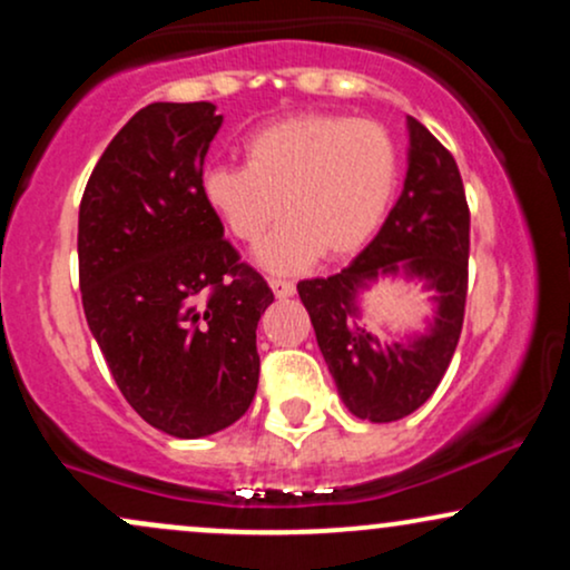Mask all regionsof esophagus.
Returning <instances> with one entry per match:
<instances>
[{
  "label": "esophagus",
  "mask_w": 570,
  "mask_h": 570,
  "mask_svg": "<svg viewBox=\"0 0 570 570\" xmlns=\"http://www.w3.org/2000/svg\"><path fill=\"white\" fill-rule=\"evenodd\" d=\"M271 289L278 299H286V297H292V294H294V284H292V281H286V278H271Z\"/></svg>",
  "instance_id": "34e87169"
}]
</instances>
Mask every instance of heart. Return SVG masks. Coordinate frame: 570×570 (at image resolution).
<instances>
[{"label":"heart","mask_w":570,"mask_h":570,"mask_svg":"<svg viewBox=\"0 0 570 570\" xmlns=\"http://www.w3.org/2000/svg\"><path fill=\"white\" fill-rule=\"evenodd\" d=\"M246 166L214 163L200 200L246 246L263 244L273 271H294L318 252L337 259L381 230L399 185V147L389 128L345 115L303 112L267 122L244 141Z\"/></svg>","instance_id":"obj_1"}]
</instances>
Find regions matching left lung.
Masks as SVG:
<instances>
[{
  "label": "left lung",
  "mask_w": 570,
  "mask_h": 570,
  "mask_svg": "<svg viewBox=\"0 0 570 570\" xmlns=\"http://www.w3.org/2000/svg\"><path fill=\"white\" fill-rule=\"evenodd\" d=\"M410 168L381 233L348 267L297 284L318 348L345 407L362 421L391 423L434 394L463 330L469 292V203L455 158L410 117ZM404 266L438 292L429 336L380 348L361 330L352 305L366 281Z\"/></svg>",
  "instance_id": "obj_1"
}]
</instances>
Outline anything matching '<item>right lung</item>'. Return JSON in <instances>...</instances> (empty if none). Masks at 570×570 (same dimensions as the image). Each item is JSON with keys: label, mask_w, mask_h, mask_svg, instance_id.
I'll list each match as a JSON object with an SVG mask.
<instances>
[{"label": "right lung", "mask_w": 570, "mask_h": 570, "mask_svg": "<svg viewBox=\"0 0 570 570\" xmlns=\"http://www.w3.org/2000/svg\"><path fill=\"white\" fill-rule=\"evenodd\" d=\"M214 104H149L104 149L80 200L85 318L149 426L198 440L248 410L267 281L200 200Z\"/></svg>", "instance_id": "add662e5"}]
</instances>
